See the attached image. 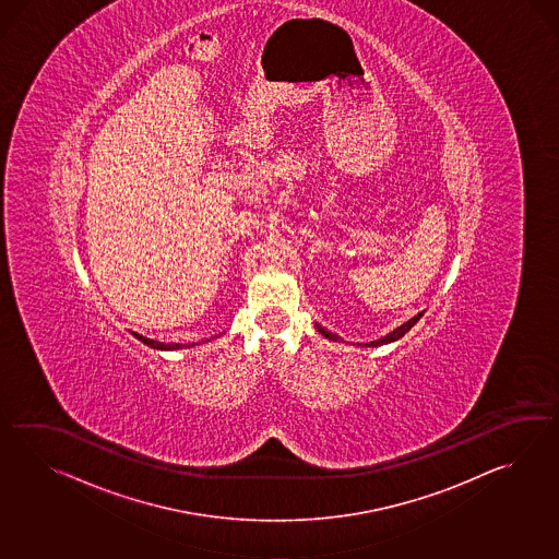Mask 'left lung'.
Returning a JSON list of instances; mask_svg holds the SVG:
<instances>
[{"instance_id": "1", "label": "left lung", "mask_w": 559, "mask_h": 559, "mask_svg": "<svg viewBox=\"0 0 559 559\" xmlns=\"http://www.w3.org/2000/svg\"><path fill=\"white\" fill-rule=\"evenodd\" d=\"M419 317H421V314H417L415 319H411L409 323L401 324L399 329H395L393 333H389V335L383 336V338H379V341H372V343H369L367 347H379V345H386V343H393V341H397V338H401V336L405 335V333L409 331L413 324L419 321ZM317 329H319V333H321V335L323 336H326V338H331V341H341V338H338V336H336L335 333L326 331L324 326H319V324H317Z\"/></svg>"}]
</instances>
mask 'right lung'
<instances>
[{"label": "right lung", "instance_id": "1", "mask_svg": "<svg viewBox=\"0 0 559 559\" xmlns=\"http://www.w3.org/2000/svg\"><path fill=\"white\" fill-rule=\"evenodd\" d=\"M138 341H142L144 345H148L152 348H158V350H174V348H185V345H180V343H160V341H152V338H146V336L136 335ZM194 345H199V343H192V345H188V347H194Z\"/></svg>", "mask_w": 559, "mask_h": 559}]
</instances>
